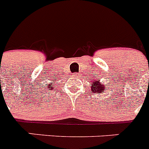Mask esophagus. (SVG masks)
<instances>
[{"instance_id":"obj_1","label":"esophagus","mask_w":149,"mask_h":149,"mask_svg":"<svg viewBox=\"0 0 149 149\" xmlns=\"http://www.w3.org/2000/svg\"><path fill=\"white\" fill-rule=\"evenodd\" d=\"M77 75H78V74H77V73H74V74H73V76H77Z\"/></svg>"}]
</instances>
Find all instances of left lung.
Returning a JSON list of instances; mask_svg holds the SVG:
<instances>
[{"label":"left lung","mask_w":149,"mask_h":149,"mask_svg":"<svg viewBox=\"0 0 149 149\" xmlns=\"http://www.w3.org/2000/svg\"><path fill=\"white\" fill-rule=\"evenodd\" d=\"M91 92L94 91V93H102L103 91H104V90H107L106 89V85H103L102 83H100V79H94L93 81L92 85L91 86Z\"/></svg>","instance_id":"left-lung-1"}]
</instances>
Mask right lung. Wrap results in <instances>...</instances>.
Instances as JSON below:
<instances>
[{"instance_id": "obj_1", "label": "right lung", "mask_w": 149, "mask_h": 149, "mask_svg": "<svg viewBox=\"0 0 149 149\" xmlns=\"http://www.w3.org/2000/svg\"><path fill=\"white\" fill-rule=\"evenodd\" d=\"M52 83H53V82H51V83H50L49 85H48V88H50V89H49V90H51V89H53ZM54 85H55V84H54Z\"/></svg>"}]
</instances>
